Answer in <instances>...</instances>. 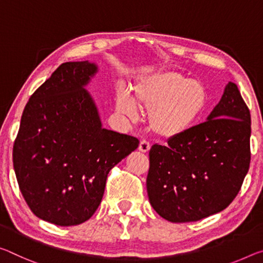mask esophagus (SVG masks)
<instances>
[{
    "label": "esophagus",
    "instance_id": "1",
    "mask_svg": "<svg viewBox=\"0 0 263 263\" xmlns=\"http://www.w3.org/2000/svg\"><path fill=\"white\" fill-rule=\"evenodd\" d=\"M149 148H151V145H149L148 141L146 140H141L140 144H139V151L143 152V153H147L149 151Z\"/></svg>",
    "mask_w": 263,
    "mask_h": 263
}]
</instances>
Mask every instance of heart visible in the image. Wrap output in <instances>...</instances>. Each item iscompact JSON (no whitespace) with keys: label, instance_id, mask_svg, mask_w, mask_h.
Wrapping results in <instances>:
<instances>
[{"label":"heart","instance_id":"1","mask_svg":"<svg viewBox=\"0 0 263 263\" xmlns=\"http://www.w3.org/2000/svg\"><path fill=\"white\" fill-rule=\"evenodd\" d=\"M210 93L201 82L176 71L147 74L135 83L132 96L119 90L115 97L116 114L135 122L139 107L149 110V125L164 139H177L202 123Z\"/></svg>","mask_w":263,"mask_h":263}]
</instances>
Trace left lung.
<instances>
[{"mask_svg":"<svg viewBox=\"0 0 263 263\" xmlns=\"http://www.w3.org/2000/svg\"><path fill=\"white\" fill-rule=\"evenodd\" d=\"M251 114L228 82L206 122L168 146L149 149L146 179L154 211L171 222L219 213L239 193L251 162Z\"/></svg>","mask_w":263,"mask_h":263,"instance_id":"8db88e82","label":"left lung"}]
</instances>
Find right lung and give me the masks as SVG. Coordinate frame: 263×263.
<instances>
[{
	"label": "right lung",
	"mask_w": 263,
	"mask_h": 263,
	"mask_svg": "<svg viewBox=\"0 0 263 263\" xmlns=\"http://www.w3.org/2000/svg\"><path fill=\"white\" fill-rule=\"evenodd\" d=\"M97 72L89 61L60 65L21 118L12 152L20 190L32 213L57 226L89 220L110 170L139 145L135 137L103 127L85 89Z\"/></svg>",
	"instance_id": "1"
}]
</instances>
